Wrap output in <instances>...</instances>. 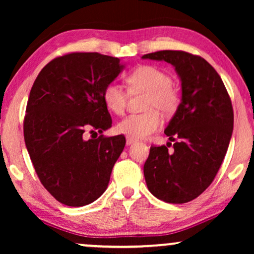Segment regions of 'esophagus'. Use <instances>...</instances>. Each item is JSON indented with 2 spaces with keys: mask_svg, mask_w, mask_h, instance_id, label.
<instances>
[{
  "mask_svg": "<svg viewBox=\"0 0 254 254\" xmlns=\"http://www.w3.org/2000/svg\"><path fill=\"white\" fill-rule=\"evenodd\" d=\"M126 143H127V145H130V144H133V143H135V140H134V138L127 137V138H126Z\"/></svg>",
  "mask_w": 254,
  "mask_h": 254,
  "instance_id": "1",
  "label": "esophagus"
}]
</instances>
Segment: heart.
Here are the masks:
<instances>
[{"label": "heart", "instance_id": "1", "mask_svg": "<svg viewBox=\"0 0 254 254\" xmlns=\"http://www.w3.org/2000/svg\"><path fill=\"white\" fill-rule=\"evenodd\" d=\"M126 82L131 92L148 93L145 110L142 114H130L120 120L117 130L130 138H144L161 127L164 114L175 113L179 106V93L172 88V78L168 72L154 65H140L126 76ZM103 100L107 109L121 114L126 109L127 93L116 83H110L103 91Z\"/></svg>", "mask_w": 254, "mask_h": 254}]
</instances>
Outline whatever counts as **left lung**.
<instances>
[{
	"label": "left lung",
	"mask_w": 254,
	"mask_h": 254,
	"mask_svg": "<svg viewBox=\"0 0 254 254\" xmlns=\"http://www.w3.org/2000/svg\"><path fill=\"white\" fill-rule=\"evenodd\" d=\"M142 59L165 61L182 81V103L164 133L173 143L150 147L143 172L148 190L169 203H185L204 192L218 172L234 129L231 99L220 75L199 55L159 51Z\"/></svg>",
	"instance_id": "1"
}]
</instances>
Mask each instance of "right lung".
<instances>
[{
    "instance_id": "add662e5",
    "label": "right lung",
    "mask_w": 254,
    "mask_h": 254,
    "mask_svg": "<svg viewBox=\"0 0 254 254\" xmlns=\"http://www.w3.org/2000/svg\"><path fill=\"white\" fill-rule=\"evenodd\" d=\"M123 69L118 58L75 52L48 62L33 83L24 140L40 183L65 206L98 199L124 150V135L85 137L112 126L103 91Z\"/></svg>"
}]
</instances>
